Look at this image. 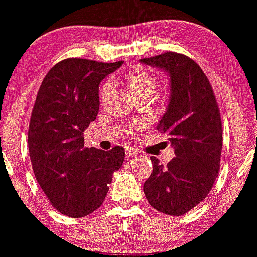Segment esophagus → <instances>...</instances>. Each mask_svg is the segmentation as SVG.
<instances>
[{
    "label": "esophagus",
    "instance_id": "esophagus-1",
    "mask_svg": "<svg viewBox=\"0 0 257 257\" xmlns=\"http://www.w3.org/2000/svg\"><path fill=\"white\" fill-rule=\"evenodd\" d=\"M125 156L128 158H132V157H138L139 156V153L135 151V150H133V149H126L125 150Z\"/></svg>",
    "mask_w": 257,
    "mask_h": 257
}]
</instances>
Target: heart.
<instances>
[{"label":"heart","mask_w":257,"mask_h":257,"mask_svg":"<svg viewBox=\"0 0 257 257\" xmlns=\"http://www.w3.org/2000/svg\"><path fill=\"white\" fill-rule=\"evenodd\" d=\"M125 83L128 84L129 89L132 90V93L134 94L135 96L144 93V91H151V93H153V90L157 87V82H156L155 77L150 75V73L143 71L131 73V75L125 78ZM110 82H106V83L102 85L101 89H100V99H105V96L107 95L108 91H110Z\"/></svg>","instance_id":"obj_1"}]
</instances>
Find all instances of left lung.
<instances>
[{
    "label": "left lung",
    "mask_w": 257,
    "mask_h": 257,
    "mask_svg": "<svg viewBox=\"0 0 257 257\" xmlns=\"http://www.w3.org/2000/svg\"><path fill=\"white\" fill-rule=\"evenodd\" d=\"M170 77V99L158 132L168 135L175 152L167 166L151 157L153 170L144 184L152 208L181 216L205 199L219 175L222 124L213 87L196 61L167 52L140 59Z\"/></svg>",
    "instance_id": "8db88e82"
}]
</instances>
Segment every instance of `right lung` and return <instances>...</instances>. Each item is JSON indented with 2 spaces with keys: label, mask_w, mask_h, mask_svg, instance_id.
<instances>
[{
  "label": "right lung",
  "mask_w": 257,
  "mask_h": 257,
  "mask_svg": "<svg viewBox=\"0 0 257 257\" xmlns=\"http://www.w3.org/2000/svg\"><path fill=\"white\" fill-rule=\"evenodd\" d=\"M123 61L69 58L49 70L38 89L28 132L35 176L51 204L69 217H84L105 200L124 149L84 147L83 132L99 112V84Z\"/></svg>",
  "instance_id": "right-lung-1"
}]
</instances>
